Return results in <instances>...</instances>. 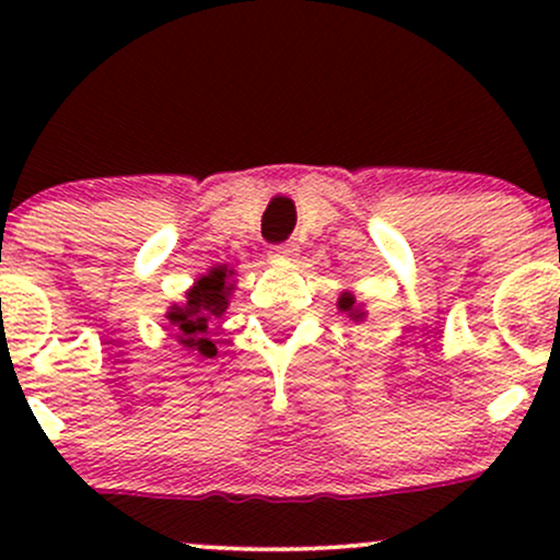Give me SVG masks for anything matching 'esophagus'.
I'll return each mask as SVG.
<instances>
[{
	"instance_id": "obj_1",
	"label": "esophagus",
	"mask_w": 560,
	"mask_h": 560,
	"mask_svg": "<svg viewBox=\"0 0 560 560\" xmlns=\"http://www.w3.org/2000/svg\"><path fill=\"white\" fill-rule=\"evenodd\" d=\"M300 253V247L294 242H281L271 247V258H294Z\"/></svg>"
}]
</instances>
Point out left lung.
I'll list each match as a JSON object with an SVG mask.
<instances>
[{
	"label": "left lung",
	"instance_id": "obj_1",
	"mask_svg": "<svg viewBox=\"0 0 560 560\" xmlns=\"http://www.w3.org/2000/svg\"><path fill=\"white\" fill-rule=\"evenodd\" d=\"M339 307H342L345 313H350L352 318H363V313L355 311V300H352V294H342V300H339Z\"/></svg>",
	"mask_w": 560,
	"mask_h": 560
}]
</instances>
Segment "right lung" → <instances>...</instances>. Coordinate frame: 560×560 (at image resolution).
Instances as JSON below:
<instances>
[{
  "label": "right lung",
  "mask_w": 560,
  "mask_h": 560,
  "mask_svg": "<svg viewBox=\"0 0 560 560\" xmlns=\"http://www.w3.org/2000/svg\"><path fill=\"white\" fill-rule=\"evenodd\" d=\"M229 276L231 271H226V266L213 268L186 292L184 305H173L168 311V320L176 329L178 342L189 350H197L205 358L215 355L210 329L229 307V294L234 289L229 284Z\"/></svg>",
  "instance_id": "right-lung-1"
}]
</instances>
